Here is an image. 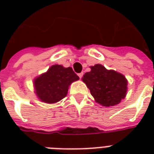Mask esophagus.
Here are the masks:
<instances>
[{
  "instance_id": "esophagus-1",
  "label": "esophagus",
  "mask_w": 154,
  "mask_h": 154,
  "mask_svg": "<svg viewBox=\"0 0 154 154\" xmlns=\"http://www.w3.org/2000/svg\"><path fill=\"white\" fill-rule=\"evenodd\" d=\"M83 74H84L83 72H80V73H78V77H79L80 78H82V76H83Z\"/></svg>"
}]
</instances>
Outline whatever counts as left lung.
<instances>
[{
    "mask_svg": "<svg viewBox=\"0 0 154 154\" xmlns=\"http://www.w3.org/2000/svg\"><path fill=\"white\" fill-rule=\"evenodd\" d=\"M82 78L94 100L105 107L118 105L126 96L128 81L124 75L97 64Z\"/></svg>",
    "mask_w": 154,
    "mask_h": 154,
    "instance_id": "left-lung-1",
    "label": "left lung"
}]
</instances>
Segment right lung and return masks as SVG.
Wrapping results in <instances>:
<instances>
[{
	"label": "right lung",
	"instance_id": "add662e5",
	"mask_svg": "<svg viewBox=\"0 0 154 154\" xmlns=\"http://www.w3.org/2000/svg\"><path fill=\"white\" fill-rule=\"evenodd\" d=\"M79 77L71 67L53 65L47 72L33 80L35 94L39 100L47 104H54L66 97L69 87Z\"/></svg>",
	"mask_w": 154,
	"mask_h": 154
}]
</instances>
